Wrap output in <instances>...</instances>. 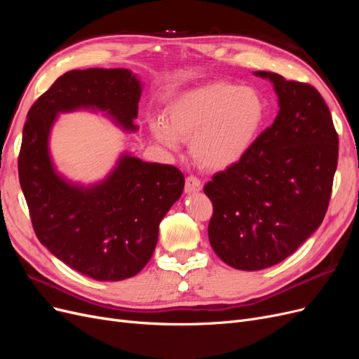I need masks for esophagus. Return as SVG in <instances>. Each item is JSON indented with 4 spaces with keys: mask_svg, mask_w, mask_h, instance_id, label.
Instances as JSON below:
<instances>
[{
    "mask_svg": "<svg viewBox=\"0 0 359 359\" xmlns=\"http://www.w3.org/2000/svg\"><path fill=\"white\" fill-rule=\"evenodd\" d=\"M202 190V182L198 177H187L186 178V191L187 193H198Z\"/></svg>",
    "mask_w": 359,
    "mask_h": 359,
    "instance_id": "esophagus-1",
    "label": "esophagus"
}]
</instances>
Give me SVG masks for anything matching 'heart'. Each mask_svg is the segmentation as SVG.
Instances as JSON below:
<instances>
[{
    "label": "heart",
    "mask_w": 359,
    "mask_h": 359,
    "mask_svg": "<svg viewBox=\"0 0 359 359\" xmlns=\"http://www.w3.org/2000/svg\"><path fill=\"white\" fill-rule=\"evenodd\" d=\"M266 104L256 90L212 82L180 95L166 123H153L154 137L172 149L190 140L194 161L205 169L223 170L240 161L264 126Z\"/></svg>",
    "instance_id": "b5f03b06"
}]
</instances>
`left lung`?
<instances>
[{"label":"left lung","mask_w":359,"mask_h":359,"mask_svg":"<svg viewBox=\"0 0 359 359\" xmlns=\"http://www.w3.org/2000/svg\"><path fill=\"white\" fill-rule=\"evenodd\" d=\"M256 74L274 83L280 111L248 153L203 187L212 202L210 244L243 271L277 265L318 229L339 158V135L320 93L277 73Z\"/></svg>","instance_id":"1"}]
</instances>
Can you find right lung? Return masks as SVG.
<instances>
[{
	"instance_id": "right-lung-1",
	"label": "right lung",
	"mask_w": 359,
	"mask_h": 359,
	"mask_svg": "<svg viewBox=\"0 0 359 359\" xmlns=\"http://www.w3.org/2000/svg\"><path fill=\"white\" fill-rule=\"evenodd\" d=\"M140 93L126 69L72 70L39 97L24 126L18 170L34 232L53 256L94 280H126L148 264L184 175L175 166L126 154L103 182L74 186L53 169L49 132L58 112L81 107L107 112L135 132Z\"/></svg>"
}]
</instances>
